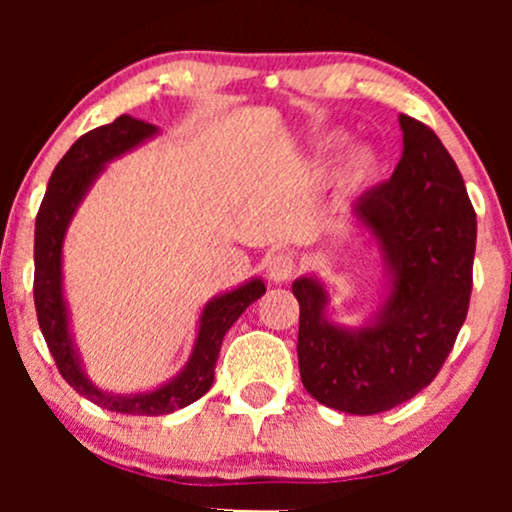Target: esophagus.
<instances>
[{
  "label": "esophagus",
  "mask_w": 512,
  "mask_h": 512,
  "mask_svg": "<svg viewBox=\"0 0 512 512\" xmlns=\"http://www.w3.org/2000/svg\"><path fill=\"white\" fill-rule=\"evenodd\" d=\"M267 276L269 281H274V284H284V281H289L293 276V269H296V264H293V257L286 255V252H276V255H269L267 257Z\"/></svg>",
  "instance_id": "obj_1"
}]
</instances>
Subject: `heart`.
<instances>
[{
  "instance_id": "1",
  "label": "heart",
  "mask_w": 512,
  "mask_h": 512,
  "mask_svg": "<svg viewBox=\"0 0 512 512\" xmlns=\"http://www.w3.org/2000/svg\"><path fill=\"white\" fill-rule=\"evenodd\" d=\"M339 146H342V139H332L325 149L337 151ZM342 170H344V178L349 185H354V187L368 185V182L378 175L380 158L373 149H368V146H354V149L344 156Z\"/></svg>"
}]
</instances>
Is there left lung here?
<instances>
[{
  "label": "left lung",
  "mask_w": 512,
  "mask_h": 512,
  "mask_svg": "<svg viewBox=\"0 0 512 512\" xmlns=\"http://www.w3.org/2000/svg\"><path fill=\"white\" fill-rule=\"evenodd\" d=\"M404 149L392 178L351 204L375 240L383 298L361 327L327 317L315 274L291 284L301 305L298 368L305 390L346 414H380L431 385L464 325L477 214L455 161L431 127L399 115Z\"/></svg>",
  "instance_id": "left-lung-1"
}]
</instances>
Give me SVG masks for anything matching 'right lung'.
<instances>
[{
  "instance_id": "right-lung-1",
  "label": "right lung",
  "mask_w": 512,
  "mask_h": 512,
  "mask_svg": "<svg viewBox=\"0 0 512 512\" xmlns=\"http://www.w3.org/2000/svg\"><path fill=\"white\" fill-rule=\"evenodd\" d=\"M158 127L137 120L132 115H120L110 125L96 127L74 142L72 149L62 156L57 168L52 170L38 219H35V313H38L40 332L62 378L74 387L79 395L91 399L98 407L132 416H161L170 411L187 407L207 395L214 383V366L219 358L221 342L233 322L245 313V308L257 301L264 291L260 276H252L245 284L231 291L214 296L202 308L197 322V337L192 354L178 375L149 392H132L117 395L105 392L86 375L76 349L72 320H69L67 298H64L62 279V248L67 228L72 223L76 209L84 202L88 190L98 175L115 158L137 149L151 137H156Z\"/></svg>"
}]
</instances>
